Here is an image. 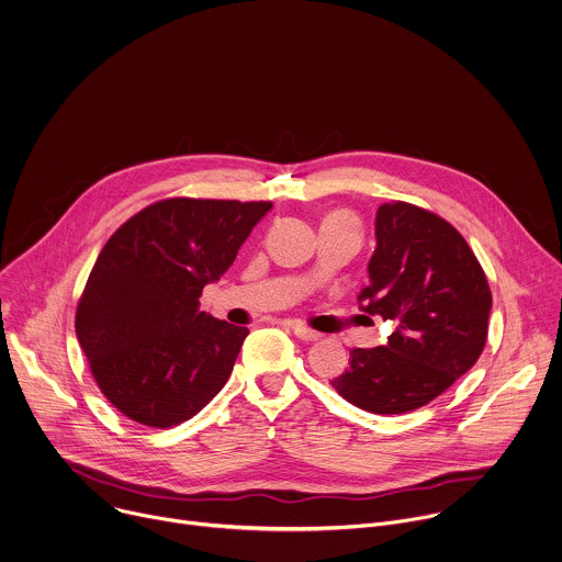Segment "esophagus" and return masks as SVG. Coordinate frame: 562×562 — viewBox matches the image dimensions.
<instances>
[{"instance_id": "34e87169", "label": "esophagus", "mask_w": 562, "mask_h": 562, "mask_svg": "<svg viewBox=\"0 0 562 562\" xmlns=\"http://www.w3.org/2000/svg\"><path fill=\"white\" fill-rule=\"evenodd\" d=\"M291 330H293V335H295L297 339H302V341H317V339H319V333H315V330H311V328H306V326H293Z\"/></svg>"}]
</instances>
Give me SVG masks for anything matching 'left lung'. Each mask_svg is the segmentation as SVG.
I'll return each mask as SVG.
<instances>
[{
  "instance_id": "1",
  "label": "left lung",
  "mask_w": 562,
  "mask_h": 562,
  "mask_svg": "<svg viewBox=\"0 0 562 562\" xmlns=\"http://www.w3.org/2000/svg\"><path fill=\"white\" fill-rule=\"evenodd\" d=\"M374 234L359 302L396 328L385 346L355 348L330 385L359 409L392 416L431 403L477 363L493 295L469 243L438 214L383 203Z\"/></svg>"
}]
</instances>
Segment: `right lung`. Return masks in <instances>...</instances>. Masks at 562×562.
Wrapping results in <instances>:
<instances>
[{
    "mask_svg": "<svg viewBox=\"0 0 562 562\" xmlns=\"http://www.w3.org/2000/svg\"><path fill=\"white\" fill-rule=\"evenodd\" d=\"M269 201L166 199L102 247L76 308L91 374L126 418L157 429L199 414L227 383L247 328L199 311Z\"/></svg>",
    "mask_w": 562,
    "mask_h": 562,
    "instance_id": "1",
    "label": "right lung"
}]
</instances>
